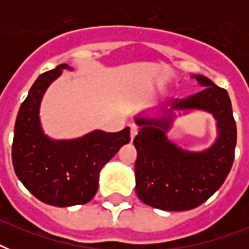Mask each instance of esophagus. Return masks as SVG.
Listing matches in <instances>:
<instances>
[{
    "label": "esophagus",
    "mask_w": 249,
    "mask_h": 249,
    "mask_svg": "<svg viewBox=\"0 0 249 249\" xmlns=\"http://www.w3.org/2000/svg\"><path fill=\"white\" fill-rule=\"evenodd\" d=\"M138 134V126L136 125H130V140H134V137Z\"/></svg>",
    "instance_id": "obj_1"
}]
</instances>
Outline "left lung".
<instances>
[{
  "mask_svg": "<svg viewBox=\"0 0 249 249\" xmlns=\"http://www.w3.org/2000/svg\"><path fill=\"white\" fill-rule=\"evenodd\" d=\"M191 77L203 86L199 93L174 99L164 117H136V193L144 204L163 211H189L203 204L220 189L234 161L236 124L228 91L205 76ZM191 109L212 113L217 121L216 141L203 152L183 150L166 137L173 111Z\"/></svg>",
  "mask_w": 249,
  "mask_h": 249,
  "instance_id": "left-lung-1",
  "label": "left lung"
}]
</instances>
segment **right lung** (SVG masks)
<instances>
[{
  "instance_id": "right-lung-1",
  "label": "right lung",
  "mask_w": 249,
  "mask_h": 249,
  "mask_svg": "<svg viewBox=\"0 0 249 249\" xmlns=\"http://www.w3.org/2000/svg\"><path fill=\"white\" fill-rule=\"evenodd\" d=\"M63 70L72 68L59 64L35 81L18 112L13 142L18 178L38 200L54 207L91 200L101 169L130 141L129 128L117 133L93 130L76 140L55 141L45 134L40 121L41 101Z\"/></svg>"
}]
</instances>
